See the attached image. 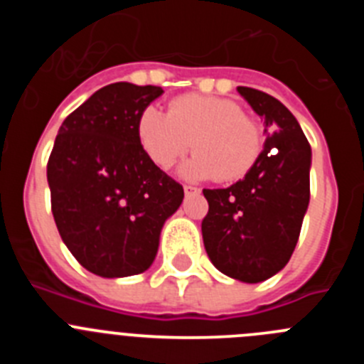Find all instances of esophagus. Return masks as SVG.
Wrapping results in <instances>:
<instances>
[{
    "instance_id": "1",
    "label": "esophagus",
    "mask_w": 364,
    "mask_h": 364,
    "mask_svg": "<svg viewBox=\"0 0 364 364\" xmlns=\"http://www.w3.org/2000/svg\"><path fill=\"white\" fill-rule=\"evenodd\" d=\"M184 193L186 195H197V193H200V189L193 188V186H184Z\"/></svg>"
}]
</instances>
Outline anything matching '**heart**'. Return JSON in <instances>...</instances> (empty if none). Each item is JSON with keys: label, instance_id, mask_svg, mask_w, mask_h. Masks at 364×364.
Masks as SVG:
<instances>
[{"label": "heart", "instance_id": "b5f03b06", "mask_svg": "<svg viewBox=\"0 0 364 364\" xmlns=\"http://www.w3.org/2000/svg\"><path fill=\"white\" fill-rule=\"evenodd\" d=\"M138 138L160 169L175 166L191 147L195 154L182 167L191 180H240L262 151L257 122L220 96L182 95L169 102L167 112L149 105L138 118Z\"/></svg>", "mask_w": 364, "mask_h": 364}]
</instances>
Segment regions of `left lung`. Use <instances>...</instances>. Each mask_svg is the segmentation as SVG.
<instances>
[{"instance_id":"left-lung-1","label":"left lung","mask_w":364,"mask_h":364,"mask_svg":"<svg viewBox=\"0 0 364 364\" xmlns=\"http://www.w3.org/2000/svg\"><path fill=\"white\" fill-rule=\"evenodd\" d=\"M237 91L264 120V149L242 180L226 189H204L210 210L202 239L218 272L255 284L281 272L297 246L310 202L311 149L277 98L252 87Z\"/></svg>"}]
</instances>
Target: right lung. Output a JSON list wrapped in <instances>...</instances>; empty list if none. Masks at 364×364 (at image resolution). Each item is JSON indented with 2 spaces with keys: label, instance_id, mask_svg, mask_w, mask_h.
Masks as SVG:
<instances>
[{
  "label": "right lung",
  "instance_id": "obj_1",
  "mask_svg": "<svg viewBox=\"0 0 364 364\" xmlns=\"http://www.w3.org/2000/svg\"><path fill=\"white\" fill-rule=\"evenodd\" d=\"M162 87H102L63 120L47 164L56 228L74 259L105 279L146 272L184 188L154 166L138 118Z\"/></svg>",
  "mask_w": 364,
  "mask_h": 364
}]
</instances>
